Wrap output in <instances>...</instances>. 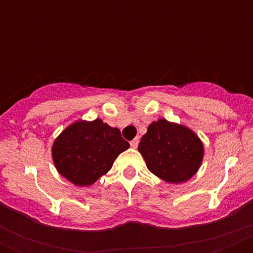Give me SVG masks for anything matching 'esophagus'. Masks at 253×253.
<instances>
[{
    "mask_svg": "<svg viewBox=\"0 0 253 253\" xmlns=\"http://www.w3.org/2000/svg\"><path fill=\"white\" fill-rule=\"evenodd\" d=\"M129 144L133 149H136V147H138V144H139V138H134Z\"/></svg>",
    "mask_w": 253,
    "mask_h": 253,
    "instance_id": "esophagus-1",
    "label": "esophagus"
}]
</instances>
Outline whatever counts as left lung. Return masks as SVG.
Here are the masks:
<instances>
[{
	"label": "left lung",
	"mask_w": 253,
	"mask_h": 253,
	"mask_svg": "<svg viewBox=\"0 0 253 253\" xmlns=\"http://www.w3.org/2000/svg\"><path fill=\"white\" fill-rule=\"evenodd\" d=\"M147 169L169 183L188 181L203 158V145L193 130L159 119L149 126L138 146Z\"/></svg>",
	"instance_id": "left-lung-1"
}]
</instances>
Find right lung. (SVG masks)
Listing matches in <instances>:
<instances>
[{"mask_svg": "<svg viewBox=\"0 0 253 253\" xmlns=\"http://www.w3.org/2000/svg\"><path fill=\"white\" fill-rule=\"evenodd\" d=\"M128 147L120 130L101 119L77 121L54 140L52 158L60 175L74 184L86 187L108 172L115 158Z\"/></svg>", "mask_w": 253, "mask_h": 253, "instance_id": "right-lung-1", "label": "right lung"}]
</instances>
